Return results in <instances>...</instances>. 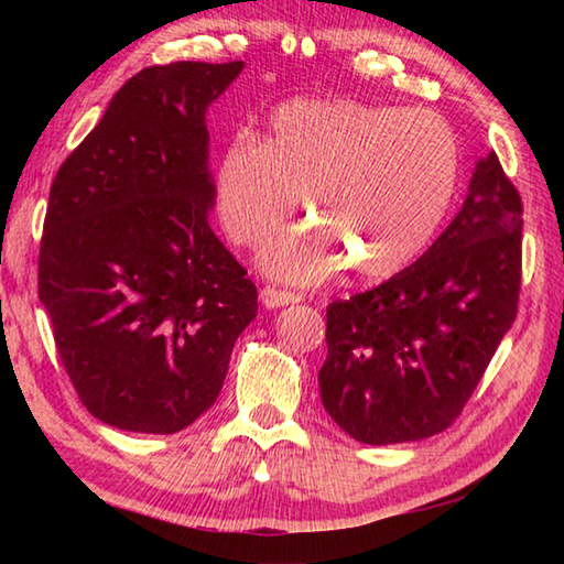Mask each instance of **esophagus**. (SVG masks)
I'll use <instances>...</instances> for the list:
<instances>
[{"instance_id": "obj_1", "label": "esophagus", "mask_w": 564, "mask_h": 564, "mask_svg": "<svg viewBox=\"0 0 564 564\" xmlns=\"http://www.w3.org/2000/svg\"><path fill=\"white\" fill-rule=\"evenodd\" d=\"M303 295L301 293H291V291H279L273 289V285H265L261 291V303L265 308H281V305H289V303H301Z\"/></svg>"}]
</instances>
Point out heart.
Masks as SVG:
<instances>
[{
  "mask_svg": "<svg viewBox=\"0 0 564 564\" xmlns=\"http://www.w3.org/2000/svg\"><path fill=\"white\" fill-rule=\"evenodd\" d=\"M460 176V147L433 111L350 99L289 101L259 144L224 149L218 214L238 243H259L299 206L318 226L275 236L261 265L275 279L318 283L343 265L386 279L415 259L443 224Z\"/></svg>",
  "mask_w": 564,
  "mask_h": 564,
  "instance_id": "b5f03b06",
  "label": "heart"
}]
</instances>
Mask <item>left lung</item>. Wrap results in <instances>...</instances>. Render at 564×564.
<instances>
[{
  "label": "left lung",
  "mask_w": 564,
  "mask_h": 564,
  "mask_svg": "<svg viewBox=\"0 0 564 564\" xmlns=\"http://www.w3.org/2000/svg\"><path fill=\"white\" fill-rule=\"evenodd\" d=\"M522 202L495 151L437 241L326 311L321 400L352 441H423L460 415L518 313Z\"/></svg>",
  "instance_id": "8db88e82"
}]
</instances>
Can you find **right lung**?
Returning <instances> with one entry per match:
<instances>
[{
    "instance_id": "right-lung-1",
    "label": "right lung",
    "mask_w": 564,
    "mask_h": 564,
    "mask_svg": "<svg viewBox=\"0 0 564 564\" xmlns=\"http://www.w3.org/2000/svg\"><path fill=\"white\" fill-rule=\"evenodd\" d=\"M243 62L147 66L56 171L40 301L94 417L171 435L216 403L259 293L208 226V107Z\"/></svg>"
}]
</instances>
